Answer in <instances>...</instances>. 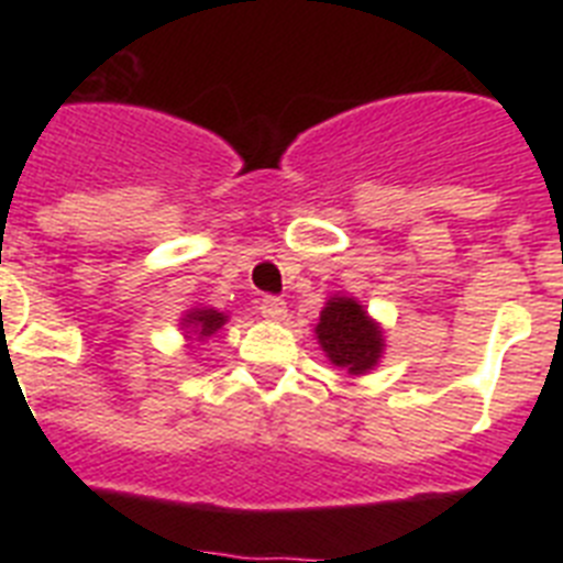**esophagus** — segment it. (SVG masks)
<instances>
[{"label": "esophagus", "mask_w": 563, "mask_h": 563, "mask_svg": "<svg viewBox=\"0 0 563 563\" xmlns=\"http://www.w3.org/2000/svg\"><path fill=\"white\" fill-rule=\"evenodd\" d=\"M258 312H262L265 318H271V321H285V316H287L285 298L265 296L262 298V305H258Z\"/></svg>", "instance_id": "obj_1"}]
</instances>
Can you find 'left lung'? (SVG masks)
Instances as JSON below:
<instances>
[{
  "label": "left lung",
  "instance_id": "obj_1",
  "mask_svg": "<svg viewBox=\"0 0 563 563\" xmlns=\"http://www.w3.org/2000/svg\"><path fill=\"white\" fill-rule=\"evenodd\" d=\"M318 346L327 361L350 377L369 375L386 352L383 327L355 296H330L316 324Z\"/></svg>",
  "mask_w": 563,
  "mask_h": 563
}]
</instances>
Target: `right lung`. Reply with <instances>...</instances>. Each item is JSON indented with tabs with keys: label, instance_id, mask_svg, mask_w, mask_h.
Instances as JSON below:
<instances>
[{
	"label": "right lung",
	"instance_id": "obj_1",
	"mask_svg": "<svg viewBox=\"0 0 563 563\" xmlns=\"http://www.w3.org/2000/svg\"><path fill=\"white\" fill-rule=\"evenodd\" d=\"M231 321V316L228 312H220L217 307H191V310L183 312L180 318V330L186 332V341L194 343V338L197 341H208L211 335H217V332L222 330V327Z\"/></svg>",
	"mask_w": 563,
	"mask_h": 563
}]
</instances>
